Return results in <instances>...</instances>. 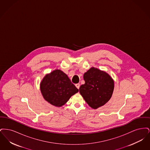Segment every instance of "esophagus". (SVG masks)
<instances>
[{"label":"esophagus","mask_w":150,"mask_h":150,"mask_svg":"<svg viewBox=\"0 0 150 150\" xmlns=\"http://www.w3.org/2000/svg\"><path fill=\"white\" fill-rule=\"evenodd\" d=\"M75 86H76V87L78 88V89H79V88H80V84H75Z\"/></svg>","instance_id":"obj_1"}]
</instances>
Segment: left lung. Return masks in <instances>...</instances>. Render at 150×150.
Wrapping results in <instances>:
<instances>
[{"instance_id": "1", "label": "left lung", "mask_w": 150, "mask_h": 150, "mask_svg": "<svg viewBox=\"0 0 150 150\" xmlns=\"http://www.w3.org/2000/svg\"><path fill=\"white\" fill-rule=\"evenodd\" d=\"M85 84L79 92L91 107L97 109L110 100L114 89V81L106 72L91 67L84 74Z\"/></svg>"}]
</instances>
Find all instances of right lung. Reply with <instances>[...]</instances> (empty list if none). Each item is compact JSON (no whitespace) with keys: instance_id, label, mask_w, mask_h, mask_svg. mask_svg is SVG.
<instances>
[{"instance_id":"obj_1","label":"right lung","mask_w":150,"mask_h":150,"mask_svg":"<svg viewBox=\"0 0 150 150\" xmlns=\"http://www.w3.org/2000/svg\"><path fill=\"white\" fill-rule=\"evenodd\" d=\"M40 89L44 100L58 107L64 105L72 96L79 92L67 75L58 69L45 75Z\"/></svg>"}]
</instances>
